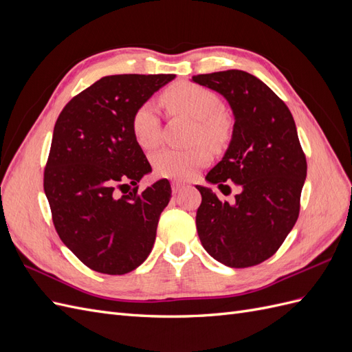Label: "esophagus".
Masks as SVG:
<instances>
[{
	"instance_id": "1",
	"label": "esophagus",
	"mask_w": 352,
	"mask_h": 352,
	"mask_svg": "<svg viewBox=\"0 0 352 352\" xmlns=\"http://www.w3.org/2000/svg\"><path fill=\"white\" fill-rule=\"evenodd\" d=\"M172 188H173V192H175V194H179L180 190H184V189H185V184L173 182V184H172Z\"/></svg>"
}]
</instances>
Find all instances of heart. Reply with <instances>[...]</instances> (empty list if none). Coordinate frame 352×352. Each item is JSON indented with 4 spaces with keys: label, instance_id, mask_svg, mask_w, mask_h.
<instances>
[{
    "label": "heart",
    "instance_id": "heart-1",
    "mask_svg": "<svg viewBox=\"0 0 352 352\" xmlns=\"http://www.w3.org/2000/svg\"><path fill=\"white\" fill-rule=\"evenodd\" d=\"M162 102L170 114L186 116L194 120L192 141L195 144L204 142L212 150H220L232 140V116L221 107L220 97L210 88L192 82H176L163 91ZM131 129L135 141L144 150H153L160 144V117L151 102H144L135 109ZM210 158L204 145L190 150L167 148L153 157V164L160 176L186 180L192 177L199 167L208 164Z\"/></svg>",
    "mask_w": 352,
    "mask_h": 352
}]
</instances>
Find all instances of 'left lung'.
I'll return each mask as SVG.
<instances>
[{"label":"left lung","instance_id":"obj_1","mask_svg":"<svg viewBox=\"0 0 352 352\" xmlns=\"http://www.w3.org/2000/svg\"><path fill=\"white\" fill-rule=\"evenodd\" d=\"M192 80L220 92L235 114L228 151L206 179L225 195L232 192L229 184L239 189L228 202L197 186L202 197L198 236L221 264L252 267L276 254L300 216L307 160L294 117L267 85L247 72L197 74Z\"/></svg>","mask_w":352,"mask_h":352}]
</instances>
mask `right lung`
I'll use <instances>...</instances> for the list:
<instances>
[{
	"mask_svg": "<svg viewBox=\"0 0 352 352\" xmlns=\"http://www.w3.org/2000/svg\"><path fill=\"white\" fill-rule=\"evenodd\" d=\"M172 79L175 74L101 78L73 97L56 122L44 170L52 223L66 247L98 273H129L153 250L172 188L162 179L138 190L151 166L131 119Z\"/></svg>",
	"mask_w": 352,
	"mask_h": 352,
	"instance_id": "obj_1",
	"label": "right lung"
}]
</instances>
